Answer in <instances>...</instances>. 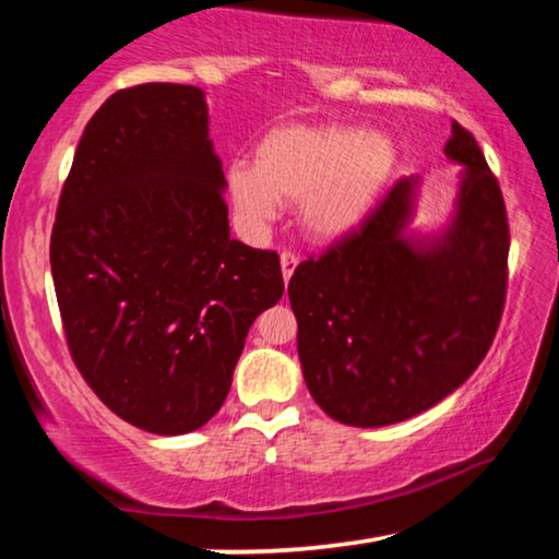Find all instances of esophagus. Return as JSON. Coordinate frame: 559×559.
Returning a JSON list of instances; mask_svg holds the SVG:
<instances>
[{
	"mask_svg": "<svg viewBox=\"0 0 559 559\" xmlns=\"http://www.w3.org/2000/svg\"><path fill=\"white\" fill-rule=\"evenodd\" d=\"M298 257L293 251H283L281 253V269H283V281H290L293 278V271H296V266H298Z\"/></svg>",
	"mask_w": 559,
	"mask_h": 559,
	"instance_id": "obj_1",
	"label": "esophagus"
}]
</instances>
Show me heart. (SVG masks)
I'll use <instances>...</instances> for the list:
<instances>
[{"mask_svg":"<svg viewBox=\"0 0 559 559\" xmlns=\"http://www.w3.org/2000/svg\"><path fill=\"white\" fill-rule=\"evenodd\" d=\"M396 167L382 132L357 126L276 128L257 147V163L226 169V192L243 229L259 234L296 204L300 231L333 241L365 222Z\"/></svg>","mask_w":559,"mask_h":559,"instance_id":"1","label":"heart"}]
</instances>
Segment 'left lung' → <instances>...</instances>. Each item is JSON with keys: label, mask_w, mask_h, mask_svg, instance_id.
I'll return each mask as SVG.
<instances>
[{"label": "left lung", "mask_w": 559, "mask_h": 559, "mask_svg": "<svg viewBox=\"0 0 559 559\" xmlns=\"http://www.w3.org/2000/svg\"><path fill=\"white\" fill-rule=\"evenodd\" d=\"M447 155L463 165L447 231L431 241L404 236L419 187L404 177L288 283L302 377L320 409L347 427L427 412L493 345L508 288L506 202L476 138L456 120Z\"/></svg>", "instance_id": "left-lung-1"}]
</instances>
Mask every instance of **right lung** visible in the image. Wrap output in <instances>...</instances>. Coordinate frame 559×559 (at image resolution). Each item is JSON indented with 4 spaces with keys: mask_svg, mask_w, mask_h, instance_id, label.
I'll use <instances>...</instances> for the list:
<instances>
[{
    "mask_svg": "<svg viewBox=\"0 0 559 559\" xmlns=\"http://www.w3.org/2000/svg\"><path fill=\"white\" fill-rule=\"evenodd\" d=\"M204 93L122 88L88 120L51 231L66 345L98 400L150 433L204 427L249 328L283 296L276 251L229 234Z\"/></svg>",
    "mask_w": 559,
    "mask_h": 559,
    "instance_id": "add662e5",
    "label": "right lung"
}]
</instances>
